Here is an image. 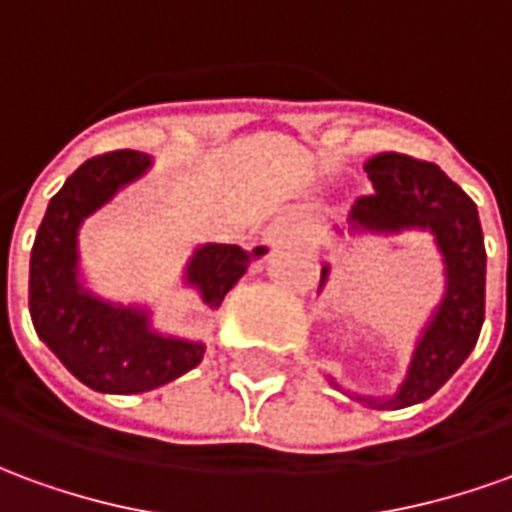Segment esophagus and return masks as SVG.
Returning <instances> with one entry per match:
<instances>
[{"mask_svg": "<svg viewBox=\"0 0 512 512\" xmlns=\"http://www.w3.org/2000/svg\"><path fill=\"white\" fill-rule=\"evenodd\" d=\"M298 234H301V222L295 220V217H278V220L267 228V239H270L273 245L292 242V239H298Z\"/></svg>", "mask_w": 512, "mask_h": 512, "instance_id": "1", "label": "esophagus"}]
</instances>
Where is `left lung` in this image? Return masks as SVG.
<instances>
[{
	"mask_svg": "<svg viewBox=\"0 0 512 512\" xmlns=\"http://www.w3.org/2000/svg\"><path fill=\"white\" fill-rule=\"evenodd\" d=\"M373 195L348 211L354 231H432L446 264V292L415 345L407 379L390 398H365L373 410H401L435 396L477 345L485 320V239L477 203L438 167L404 153H379L365 164ZM323 267L320 284H326ZM334 384V382H331Z\"/></svg>",
	"mask_w": 512,
	"mask_h": 512,
	"instance_id": "left-lung-1",
	"label": "left lung"
}]
</instances>
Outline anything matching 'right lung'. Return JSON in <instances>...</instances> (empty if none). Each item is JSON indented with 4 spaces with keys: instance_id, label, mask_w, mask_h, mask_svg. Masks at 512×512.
Segmentation results:
<instances>
[{
    "instance_id": "add662e5",
    "label": "right lung",
    "mask_w": 512,
    "mask_h": 512,
    "mask_svg": "<svg viewBox=\"0 0 512 512\" xmlns=\"http://www.w3.org/2000/svg\"><path fill=\"white\" fill-rule=\"evenodd\" d=\"M150 169V155L114 150L88 158L49 200L30 253V317L35 334L66 370L97 393H147L192 370L206 345L150 329L144 309L94 298L77 278V231L86 217ZM236 245H200L186 264V281L217 309L245 276L250 259Z\"/></svg>"
}]
</instances>
